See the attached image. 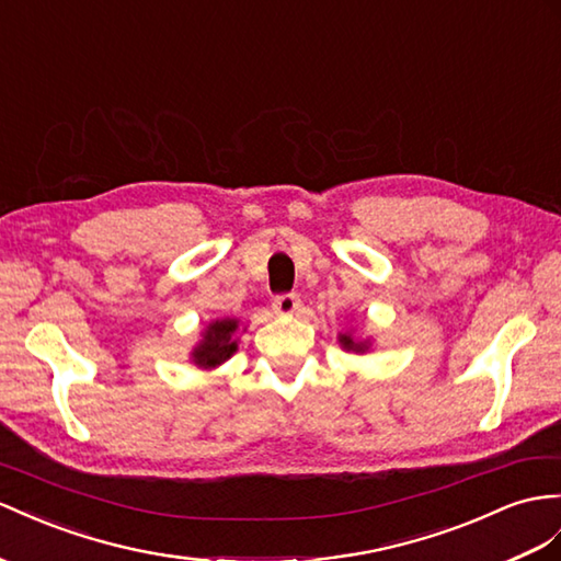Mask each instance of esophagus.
Segmentation results:
<instances>
[{
	"instance_id": "1",
	"label": "esophagus",
	"mask_w": 561,
	"mask_h": 561,
	"mask_svg": "<svg viewBox=\"0 0 561 561\" xmlns=\"http://www.w3.org/2000/svg\"><path fill=\"white\" fill-rule=\"evenodd\" d=\"M298 306H300V298L296 294H279L272 298V310L279 314H291L298 310Z\"/></svg>"
}]
</instances>
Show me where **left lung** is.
I'll use <instances>...</instances> for the list:
<instances>
[{
    "instance_id": "8db88e82",
    "label": "left lung",
    "mask_w": 561,
    "mask_h": 561,
    "mask_svg": "<svg viewBox=\"0 0 561 561\" xmlns=\"http://www.w3.org/2000/svg\"><path fill=\"white\" fill-rule=\"evenodd\" d=\"M341 346L348 351H365V343H355L348 334H341Z\"/></svg>"
}]
</instances>
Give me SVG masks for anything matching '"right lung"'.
Masks as SVG:
<instances>
[{"label":"right lung","mask_w":561,"mask_h":561,"mask_svg":"<svg viewBox=\"0 0 561 561\" xmlns=\"http://www.w3.org/2000/svg\"><path fill=\"white\" fill-rule=\"evenodd\" d=\"M237 327V320L213 322L204 341H201V346L194 351V363L198 367H215L225 363L227 357L237 351V341H232Z\"/></svg>","instance_id":"1"}]
</instances>
